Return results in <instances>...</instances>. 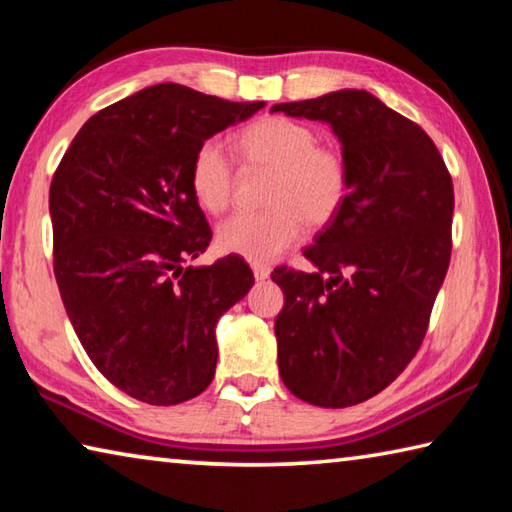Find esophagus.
<instances>
[{"label": "esophagus", "instance_id": "obj_1", "mask_svg": "<svg viewBox=\"0 0 512 512\" xmlns=\"http://www.w3.org/2000/svg\"><path fill=\"white\" fill-rule=\"evenodd\" d=\"M253 275H255L257 282H264L266 277L271 275V268L264 266V264H253Z\"/></svg>", "mask_w": 512, "mask_h": 512}]
</instances>
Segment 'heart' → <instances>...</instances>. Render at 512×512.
<instances>
[{"label":"heart","instance_id":"heart-1","mask_svg":"<svg viewBox=\"0 0 512 512\" xmlns=\"http://www.w3.org/2000/svg\"><path fill=\"white\" fill-rule=\"evenodd\" d=\"M241 160L248 167L273 171L264 212H239L219 225L216 244L223 253L266 264L302 237L305 221L323 228L345 205L350 173L343 155L320 146L307 124L287 117H266L237 137ZM196 201L207 212L221 214L235 192V169L216 142L198 146L189 171Z\"/></svg>","mask_w":512,"mask_h":512}]
</instances>
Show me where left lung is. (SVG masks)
Instances as JSON below:
<instances>
[{
  "mask_svg": "<svg viewBox=\"0 0 512 512\" xmlns=\"http://www.w3.org/2000/svg\"><path fill=\"white\" fill-rule=\"evenodd\" d=\"M329 124L350 173L341 212L302 250L314 271L275 268L277 366L323 409L370 400L409 366L452 255V176L431 137L366 90L275 103Z\"/></svg>",
  "mask_w": 512,
  "mask_h": 512,
  "instance_id": "1",
  "label": "left lung"
}]
</instances>
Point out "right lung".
<instances>
[{
	"mask_svg": "<svg viewBox=\"0 0 512 512\" xmlns=\"http://www.w3.org/2000/svg\"><path fill=\"white\" fill-rule=\"evenodd\" d=\"M264 106L151 85L85 121L54 173L60 298L94 366L135 400L201 395L219 357L216 323L255 284L235 255L185 266L212 239L189 171L198 146Z\"/></svg>",
	"mask_w": 512,
	"mask_h": 512,
	"instance_id": "obj_1",
	"label": "right lung"
}]
</instances>
